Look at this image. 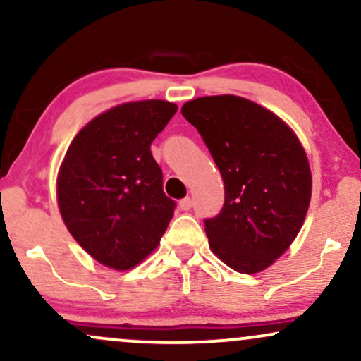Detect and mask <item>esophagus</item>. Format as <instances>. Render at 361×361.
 Here are the masks:
<instances>
[{"mask_svg": "<svg viewBox=\"0 0 361 361\" xmlns=\"http://www.w3.org/2000/svg\"><path fill=\"white\" fill-rule=\"evenodd\" d=\"M180 209L185 210V212L186 210L192 209V198L186 197V198H183V200H180Z\"/></svg>", "mask_w": 361, "mask_h": 361, "instance_id": "esophagus-1", "label": "esophagus"}]
</instances>
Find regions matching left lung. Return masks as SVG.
I'll use <instances>...</instances> for the list:
<instances>
[{
	"label": "left lung",
	"instance_id": "obj_1",
	"mask_svg": "<svg viewBox=\"0 0 361 361\" xmlns=\"http://www.w3.org/2000/svg\"><path fill=\"white\" fill-rule=\"evenodd\" d=\"M224 180L221 214L205 221L209 246L229 268L251 275L295 241L307 215L312 175L305 149L279 115L235 94L186 102Z\"/></svg>",
	"mask_w": 361,
	"mask_h": 361
}]
</instances>
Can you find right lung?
I'll use <instances>...</instances> for the list:
<instances>
[{"label": "right lung", "mask_w": 361, "mask_h": 361, "mask_svg": "<svg viewBox=\"0 0 361 361\" xmlns=\"http://www.w3.org/2000/svg\"><path fill=\"white\" fill-rule=\"evenodd\" d=\"M176 110L164 100L120 103L91 118L66 151L57 173L61 217L103 267H137L175 215L151 142Z\"/></svg>", "instance_id": "1"}]
</instances>
